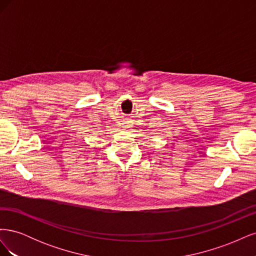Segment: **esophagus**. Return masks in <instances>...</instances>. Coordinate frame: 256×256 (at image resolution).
I'll use <instances>...</instances> for the list:
<instances>
[{
    "label": "esophagus",
    "instance_id": "1",
    "mask_svg": "<svg viewBox=\"0 0 256 256\" xmlns=\"http://www.w3.org/2000/svg\"><path fill=\"white\" fill-rule=\"evenodd\" d=\"M124 128H129L130 126H129V124L128 122H125V124H124V126H122Z\"/></svg>",
    "mask_w": 256,
    "mask_h": 256
}]
</instances>
